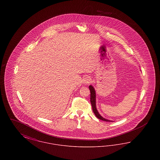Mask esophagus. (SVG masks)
Returning a JSON list of instances; mask_svg holds the SVG:
<instances>
[{"mask_svg":"<svg viewBox=\"0 0 160 160\" xmlns=\"http://www.w3.org/2000/svg\"><path fill=\"white\" fill-rule=\"evenodd\" d=\"M91 82V78L89 77H86L83 79V83L84 84H88Z\"/></svg>","mask_w":160,"mask_h":160,"instance_id":"34e87169","label":"esophagus"}]
</instances>
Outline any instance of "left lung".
<instances>
[{
	"instance_id": "8db88e82",
	"label": "left lung",
	"mask_w": 160,
	"mask_h": 160,
	"mask_svg": "<svg viewBox=\"0 0 160 160\" xmlns=\"http://www.w3.org/2000/svg\"><path fill=\"white\" fill-rule=\"evenodd\" d=\"M89 90L91 92V103L92 107V110H93L95 115L96 116V117L104 121L113 122L110 120H108L106 118H103L102 116H101V114H99V112H98V110L97 109V106H96V92H95V90L92 85H90L89 86Z\"/></svg>"
}]
</instances>
